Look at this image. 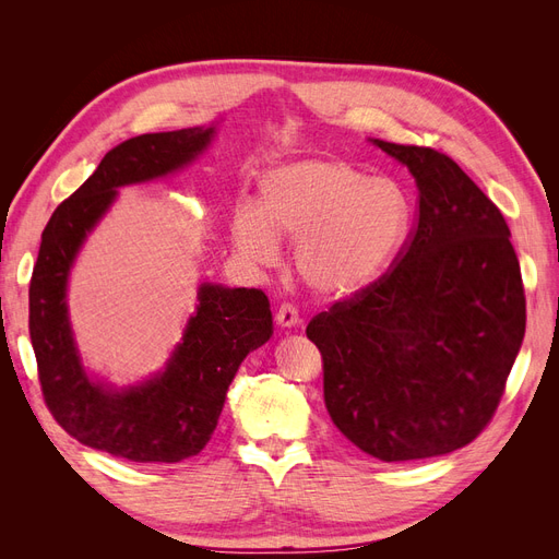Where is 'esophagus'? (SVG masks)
Returning a JSON list of instances; mask_svg holds the SVG:
<instances>
[{"label":"esophagus","instance_id":"obj_1","mask_svg":"<svg viewBox=\"0 0 559 559\" xmlns=\"http://www.w3.org/2000/svg\"><path fill=\"white\" fill-rule=\"evenodd\" d=\"M275 319H277V324H280V326H286V329H292V326L300 324L298 310H296V306H292V302H282V306L277 308Z\"/></svg>","mask_w":559,"mask_h":559}]
</instances>
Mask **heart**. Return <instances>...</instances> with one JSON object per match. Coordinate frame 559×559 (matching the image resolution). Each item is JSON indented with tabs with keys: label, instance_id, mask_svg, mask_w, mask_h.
<instances>
[{
	"label": "heart",
	"instance_id": "obj_1",
	"mask_svg": "<svg viewBox=\"0 0 559 559\" xmlns=\"http://www.w3.org/2000/svg\"><path fill=\"white\" fill-rule=\"evenodd\" d=\"M261 200L263 210L242 205L235 214V240L259 263L277 259L275 231L298 242V275L321 296H347L373 282L411 222L396 181L370 179L347 160L280 165L263 177Z\"/></svg>",
	"mask_w": 559,
	"mask_h": 559
}]
</instances>
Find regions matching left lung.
I'll list each match as a JSON object with an SVG mask.
<instances>
[{
	"label": "left lung",
	"instance_id": "1",
	"mask_svg": "<svg viewBox=\"0 0 559 559\" xmlns=\"http://www.w3.org/2000/svg\"><path fill=\"white\" fill-rule=\"evenodd\" d=\"M408 165L417 214L382 277L308 324L341 433L382 462L460 450L492 421L524 337V286L499 207L450 156L376 140Z\"/></svg>",
	"mask_w": 559,
	"mask_h": 559
}]
</instances>
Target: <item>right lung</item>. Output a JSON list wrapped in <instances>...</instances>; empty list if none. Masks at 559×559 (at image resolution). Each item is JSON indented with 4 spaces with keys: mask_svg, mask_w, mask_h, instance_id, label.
<instances>
[{
    "mask_svg": "<svg viewBox=\"0 0 559 559\" xmlns=\"http://www.w3.org/2000/svg\"><path fill=\"white\" fill-rule=\"evenodd\" d=\"M214 128L148 132L126 140L62 200L41 233L29 280V341L46 408L79 443L140 464H175L207 445L228 384L251 349L273 335L261 289L200 286V306L165 373L126 392L83 373L67 319V275L86 233L116 198L118 186L163 177L191 163Z\"/></svg>",
    "mask_w": 559,
    "mask_h": 559,
    "instance_id": "right-lung-1",
    "label": "right lung"
}]
</instances>
